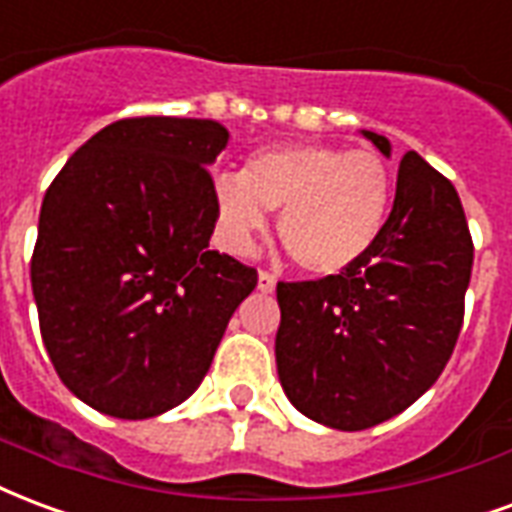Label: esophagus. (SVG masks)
Listing matches in <instances>:
<instances>
[{"label": "esophagus", "instance_id": "obj_1", "mask_svg": "<svg viewBox=\"0 0 512 512\" xmlns=\"http://www.w3.org/2000/svg\"><path fill=\"white\" fill-rule=\"evenodd\" d=\"M274 287L276 276L271 274V271H260V274H257V290H260V293H271Z\"/></svg>", "mask_w": 512, "mask_h": 512}]
</instances>
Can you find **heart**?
<instances>
[{
    "mask_svg": "<svg viewBox=\"0 0 512 512\" xmlns=\"http://www.w3.org/2000/svg\"><path fill=\"white\" fill-rule=\"evenodd\" d=\"M211 195L230 249L252 252L266 211H282L279 241L295 266L339 274L380 241L393 173L377 151L298 143L260 151L244 173H217Z\"/></svg>",
    "mask_w": 512,
    "mask_h": 512,
    "instance_id": "obj_1",
    "label": "heart"
}]
</instances>
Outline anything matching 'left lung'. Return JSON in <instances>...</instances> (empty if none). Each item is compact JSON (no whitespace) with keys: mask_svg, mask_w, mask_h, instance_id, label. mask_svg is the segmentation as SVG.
<instances>
[{"mask_svg":"<svg viewBox=\"0 0 512 512\" xmlns=\"http://www.w3.org/2000/svg\"><path fill=\"white\" fill-rule=\"evenodd\" d=\"M363 135L391 154L388 138ZM472 257L456 187L407 151L372 252L339 274L276 285V369L295 410L363 431L418 401L458 342Z\"/></svg>","mask_w":512,"mask_h":512,"instance_id":"1","label":"left lung"}]
</instances>
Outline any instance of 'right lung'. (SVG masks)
Here are the masks:
<instances>
[{
  "mask_svg": "<svg viewBox=\"0 0 512 512\" xmlns=\"http://www.w3.org/2000/svg\"><path fill=\"white\" fill-rule=\"evenodd\" d=\"M211 119L135 116L83 143L51 181L32 255L40 333L94 410L154 418L198 391L257 271L208 249Z\"/></svg>",
  "mask_w": 512,
  "mask_h": 512,
  "instance_id": "add662e5",
  "label": "right lung"
}]
</instances>
